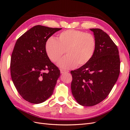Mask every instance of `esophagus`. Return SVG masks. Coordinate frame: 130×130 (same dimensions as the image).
Listing matches in <instances>:
<instances>
[{
	"mask_svg": "<svg viewBox=\"0 0 130 130\" xmlns=\"http://www.w3.org/2000/svg\"><path fill=\"white\" fill-rule=\"evenodd\" d=\"M60 72L61 74H63V73H68L69 71L68 70H66L60 69Z\"/></svg>",
	"mask_w": 130,
	"mask_h": 130,
	"instance_id": "esophagus-1",
	"label": "esophagus"
}]
</instances>
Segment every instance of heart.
<instances>
[{
  "mask_svg": "<svg viewBox=\"0 0 130 130\" xmlns=\"http://www.w3.org/2000/svg\"><path fill=\"white\" fill-rule=\"evenodd\" d=\"M96 49V41L90 33L77 30H68L58 35L56 39L50 38L45 44V51L50 60L59 62L61 68L70 69L76 66H82L91 60Z\"/></svg>",
  "mask_w": 130,
  "mask_h": 130,
  "instance_id": "heart-1",
  "label": "heart"
}]
</instances>
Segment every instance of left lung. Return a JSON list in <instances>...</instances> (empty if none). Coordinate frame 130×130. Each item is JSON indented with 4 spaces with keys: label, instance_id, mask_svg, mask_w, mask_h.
Returning <instances> with one entry per match:
<instances>
[{
    "label": "left lung",
    "instance_id": "left-lung-1",
    "mask_svg": "<svg viewBox=\"0 0 130 130\" xmlns=\"http://www.w3.org/2000/svg\"><path fill=\"white\" fill-rule=\"evenodd\" d=\"M94 32L96 49L87 64L70 73L73 96L80 105L92 106L103 101L111 92L120 73V58L117 46L100 29Z\"/></svg>",
    "mask_w": 130,
    "mask_h": 130
}]
</instances>
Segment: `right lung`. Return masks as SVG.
<instances>
[{
  "label": "right lung",
  "mask_w": 130,
  "mask_h": 130,
  "mask_svg": "<svg viewBox=\"0 0 130 130\" xmlns=\"http://www.w3.org/2000/svg\"><path fill=\"white\" fill-rule=\"evenodd\" d=\"M61 29L36 25L15 43L11 58V76L18 93L30 103H42L53 93L60 70L47 55L45 44Z\"/></svg>",
  "instance_id": "right-lung-1"
}]
</instances>
